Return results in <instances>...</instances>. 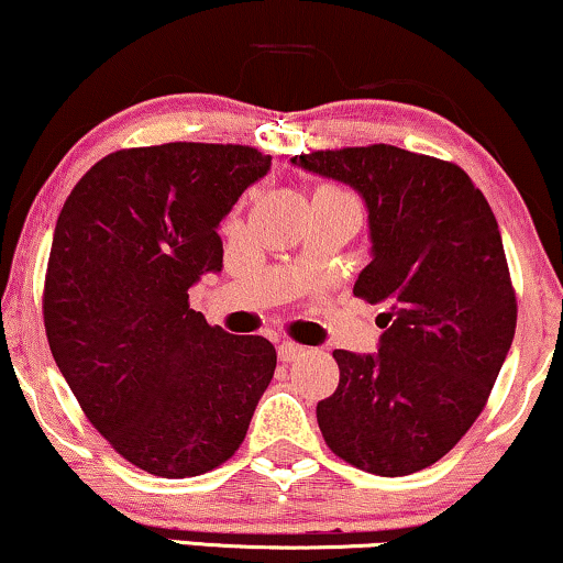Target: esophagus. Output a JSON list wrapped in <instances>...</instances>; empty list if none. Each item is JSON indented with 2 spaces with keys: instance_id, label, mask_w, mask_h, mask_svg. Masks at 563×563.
<instances>
[{
  "instance_id": "1",
  "label": "esophagus",
  "mask_w": 563,
  "mask_h": 563,
  "mask_svg": "<svg viewBox=\"0 0 563 563\" xmlns=\"http://www.w3.org/2000/svg\"><path fill=\"white\" fill-rule=\"evenodd\" d=\"M303 351H306V347L294 343V340H283V343L277 345V355H280V361H286V364H290V361H296V358H301Z\"/></svg>"
}]
</instances>
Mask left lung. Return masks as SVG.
Returning a JSON list of instances; mask_svg holds the SVG:
<instances>
[{
	"label": "left lung",
	"mask_w": 563,
	"mask_h": 563,
	"mask_svg": "<svg viewBox=\"0 0 563 563\" xmlns=\"http://www.w3.org/2000/svg\"><path fill=\"white\" fill-rule=\"evenodd\" d=\"M290 161L366 199L374 257L353 296L387 306L379 353H332L340 382L317 405L319 431L358 471H423L486 408L515 340L517 296L494 210L457 163L384 142Z\"/></svg>",
	"instance_id": "1"
}]
</instances>
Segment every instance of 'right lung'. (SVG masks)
<instances>
[{"label":"right lung","mask_w":563,"mask_h":563,"mask_svg":"<svg viewBox=\"0 0 563 563\" xmlns=\"http://www.w3.org/2000/svg\"><path fill=\"white\" fill-rule=\"evenodd\" d=\"M269 161L216 142L124 147L75 184L56 220L48 347L92 429L158 478L231 460L275 374L267 338L189 309L199 275L223 267L218 223Z\"/></svg>","instance_id":"obj_1"}]
</instances>
